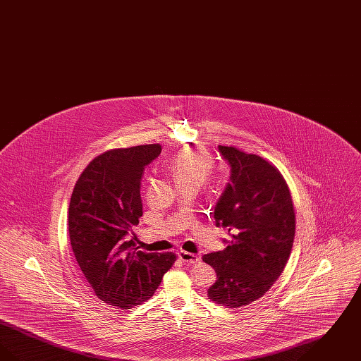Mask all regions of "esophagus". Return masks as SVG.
<instances>
[{
  "instance_id": "1",
  "label": "esophagus",
  "mask_w": 361,
  "mask_h": 361,
  "mask_svg": "<svg viewBox=\"0 0 361 361\" xmlns=\"http://www.w3.org/2000/svg\"><path fill=\"white\" fill-rule=\"evenodd\" d=\"M178 258L183 261V262H188V264H195V262H197L200 257L197 256V255H193V253H189V252H185V250H180L178 253Z\"/></svg>"
}]
</instances>
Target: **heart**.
<instances>
[{
  "instance_id": "heart-1",
  "label": "heart",
  "mask_w": 361,
  "mask_h": 361,
  "mask_svg": "<svg viewBox=\"0 0 361 361\" xmlns=\"http://www.w3.org/2000/svg\"><path fill=\"white\" fill-rule=\"evenodd\" d=\"M169 171L177 184L193 183L200 187L212 171V159L200 147L181 150L173 157Z\"/></svg>"
}]
</instances>
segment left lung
<instances>
[{
	"label": "left lung",
	"mask_w": 361,
	"mask_h": 361,
	"mask_svg": "<svg viewBox=\"0 0 361 361\" xmlns=\"http://www.w3.org/2000/svg\"><path fill=\"white\" fill-rule=\"evenodd\" d=\"M218 152L230 176L214 218L231 240L203 261L216 272L209 299L235 309L259 299L281 275L295 237V211L290 189L274 165L231 146H218Z\"/></svg>",
	"instance_id": "left-lung-1"
}]
</instances>
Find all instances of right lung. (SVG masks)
<instances>
[{
    "label": "right lung",
    "instance_id": "right-lung-1",
    "mask_svg": "<svg viewBox=\"0 0 361 361\" xmlns=\"http://www.w3.org/2000/svg\"><path fill=\"white\" fill-rule=\"evenodd\" d=\"M161 145L114 149L96 157L80 176L69 206V237L77 262L104 303L130 309L153 296L176 261L173 253L135 247L133 226L142 216L145 168Z\"/></svg>",
    "mask_w": 361,
    "mask_h": 361
}]
</instances>
